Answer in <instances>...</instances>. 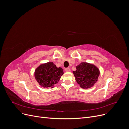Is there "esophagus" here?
<instances>
[{
	"label": "esophagus",
	"mask_w": 129,
	"mask_h": 129,
	"mask_svg": "<svg viewBox=\"0 0 129 129\" xmlns=\"http://www.w3.org/2000/svg\"><path fill=\"white\" fill-rule=\"evenodd\" d=\"M65 71H66V72H70V68H65Z\"/></svg>",
	"instance_id": "esophagus-1"
}]
</instances>
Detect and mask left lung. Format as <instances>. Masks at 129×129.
<instances>
[{
	"mask_svg": "<svg viewBox=\"0 0 129 129\" xmlns=\"http://www.w3.org/2000/svg\"><path fill=\"white\" fill-rule=\"evenodd\" d=\"M76 71H73L77 83L83 89L92 87L98 80L100 70L94 64L81 62L76 67Z\"/></svg>",
	"mask_w": 129,
	"mask_h": 129,
	"instance_id": "obj_1",
	"label": "left lung"
}]
</instances>
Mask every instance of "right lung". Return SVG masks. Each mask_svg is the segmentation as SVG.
<instances>
[{"label":"right lung","mask_w":129,"mask_h":129,"mask_svg":"<svg viewBox=\"0 0 129 129\" xmlns=\"http://www.w3.org/2000/svg\"><path fill=\"white\" fill-rule=\"evenodd\" d=\"M63 69L57 67L52 62L40 64L35 70L34 76L40 86L52 88L57 84L64 74Z\"/></svg>","instance_id":"1"}]
</instances>
